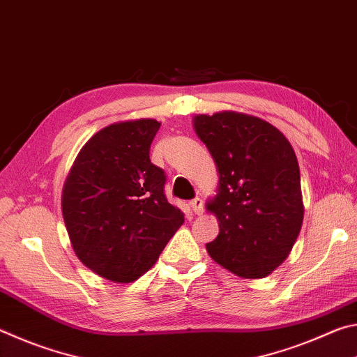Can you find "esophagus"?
<instances>
[{
  "mask_svg": "<svg viewBox=\"0 0 357 357\" xmlns=\"http://www.w3.org/2000/svg\"><path fill=\"white\" fill-rule=\"evenodd\" d=\"M190 208H192V211H193V213H195L197 215H200V214H203V211H204V202L202 200L200 197L193 198V200L190 202Z\"/></svg>",
  "mask_w": 357,
  "mask_h": 357,
  "instance_id": "34e87169",
  "label": "esophagus"
}]
</instances>
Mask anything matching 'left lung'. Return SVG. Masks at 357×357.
I'll list each match as a JSON object with an SVG mask.
<instances>
[{
	"mask_svg": "<svg viewBox=\"0 0 357 357\" xmlns=\"http://www.w3.org/2000/svg\"><path fill=\"white\" fill-rule=\"evenodd\" d=\"M219 172L206 209L219 220L209 257L244 279H261L285 261L304 220L294 149L261 118L238 112L193 116Z\"/></svg>",
	"mask_w": 357,
	"mask_h": 357,
	"instance_id": "8db88e82",
	"label": "left lung"
}]
</instances>
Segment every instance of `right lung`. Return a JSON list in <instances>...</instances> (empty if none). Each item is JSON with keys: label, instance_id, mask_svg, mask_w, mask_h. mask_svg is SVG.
Here are the masks:
<instances>
[{"label": "right lung", "instance_id": "right-lung-1", "mask_svg": "<svg viewBox=\"0 0 357 357\" xmlns=\"http://www.w3.org/2000/svg\"><path fill=\"white\" fill-rule=\"evenodd\" d=\"M160 123L107 126L84 143L66 178L61 208L78 259L100 277L130 283L153 268L184 223L167 202L165 173L151 164Z\"/></svg>", "mask_w": 357, "mask_h": 357}]
</instances>
